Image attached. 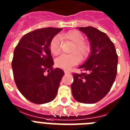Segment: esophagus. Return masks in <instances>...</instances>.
I'll return each mask as SVG.
<instances>
[{
	"label": "esophagus",
	"instance_id": "obj_1",
	"mask_svg": "<svg viewBox=\"0 0 130 130\" xmlns=\"http://www.w3.org/2000/svg\"><path fill=\"white\" fill-rule=\"evenodd\" d=\"M64 72H65V74H68V73H70V71H67V70H65V71H64Z\"/></svg>",
	"mask_w": 130,
	"mask_h": 130
}]
</instances>
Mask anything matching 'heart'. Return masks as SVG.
I'll use <instances>...</instances> for the list:
<instances>
[{
  "mask_svg": "<svg viewBox=\"0 0 130 130\" xmlns=\"http://www.w3.org/2000/svg\"><path fill=\"white\" fill-rule=\"evenodd\" d=\"M63 38L69 40L73 44L71 51V55H61L55 60V65L59 68L69 69L71 67L79 63V57L83 59L88 55L90 47L84 42V37L80 32L76 30L68 31L64 35L61 36ZM50 50L53 55H58L61 52V40L58 36H55L52 39L50 44Z\"/></svg>",
  "mask_w": 130,
  "mask_h": 130,
  "instance_id": "1",
  "label": "heart"
}]
</instances>
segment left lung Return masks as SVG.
<instances>
[{"mask_svg":"<svg viewBox=\"0 0 130 130\" xmlns=\"http://www.w3.org/2000/svg\"><path fill=\"white\" fill-rule=\"evenodd\" d=\"M77 29L88 38L90 53L79 67L84 72L73 74L71 92L79 103L93 104L111 90L117 75L118 56L115 45L105 33L90 26Z\"/></svg>","mask_w":130,"mask_h":130,"instance_id":"1","label":"left lung"}]
</instances>
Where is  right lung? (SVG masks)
<instances>
[{
  "instance_id": "1",
  "label": "right lung",
  "mask_w": 130,
  "mask_h": 130,
  "mask_svg": "<svg viewBox=\"0 0 130 130\" xmlns=\"http://www.w3.org/2000/svg\"><path fill=\"white\" fill-rule=\"evenodd\" d=\"M62 29H36L23 36L15 47L12 61L15 82L19 92L31 103L44 104L57 96L64 71L53 69L50 44ZM46 71L49 72L47 75H44Z\"/></svg>"
}]
</instances>
